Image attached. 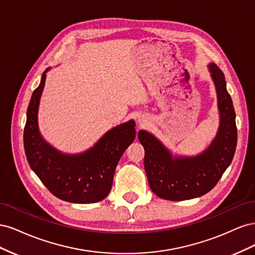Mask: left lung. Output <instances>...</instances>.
Returning <instances> with one entry per match:
<instances>
[{"mask_svg":"<svg viewBox=\"0 0 255 255\" xmlns=\"http://www.w3.org/2000/svg\"><path fill=\"white\" fill-rule=\"evenodd\" d=\"M218 95L221 123L215 140L201 155L173 158L155 137L145 130L138 132L144 148V169L152 191L165 200L182 201L205 195L212 190L232 161L237 144L235 111L227 90L225 74L210 65Z\"/></svg>","mask_w":255,"mask_h":255,"instance_id":"obj_1","label":"left lung"}]
</instances>
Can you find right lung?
Masks as SVG:
<instances>
[{"label":"right lung","mask_w":255,"mask_h":255,"mask_svg":"<svg viewBox=\"0 0 255 255\" xmlns=\"http://www.w3.org/2000/svg\"><path fill=\"white\" fill-rule=\"evenodd\" d=\"M32 95L23 134L25 155L32 170L51 194L71 203H95L110 194L115 169L123 152L136 137L130 120L106 133L89 151L80 155H65L45 142L38 130L37 113L45 82Z\"/></svg>","instance_id":"1"}]
</instances>
